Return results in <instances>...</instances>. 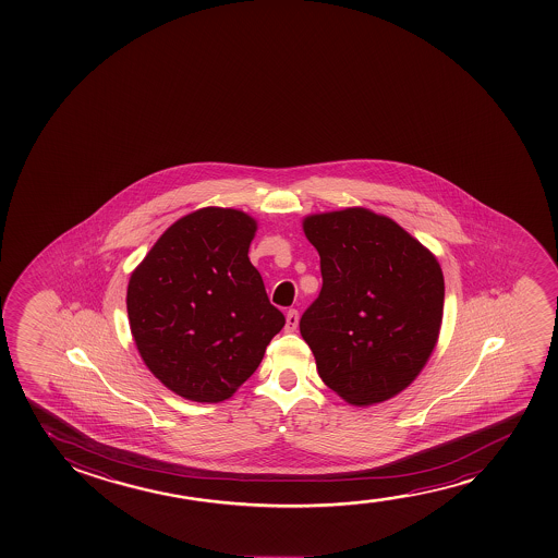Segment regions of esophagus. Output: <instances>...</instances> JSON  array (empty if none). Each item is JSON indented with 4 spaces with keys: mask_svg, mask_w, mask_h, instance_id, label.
<instances>
[{
    "mask_svg": "<svg viewBox=\"0 0 558 558\" xmlns=\"http://www.w3.org/2000/svg\"><path fill=\"white\" fill-rule=\"evenodd\" d=\"M299 326V313L295 308H290L286 314V331H295Z\"/></svg>",
    "mask_w": 558,
    "mask_h": 558,
    "instance_id": "esophagus-1",
    "label": "esophagus"
}]
</instances>
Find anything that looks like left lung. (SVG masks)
<instances>
[{"instance_id": "obj_1", "label": "left lung", "mask_w": 558, "mask_h": 558, "mask_svg": "<svg viewBox=\"0 0 558 558\" xmlns=\"http://www.w3.org/2000/svg\"><path fill=\"white\" fill-rule=\"evenodd\" d=\"M322 290L299 329L322 381L349 404L404 390L435 351L444 276L435 255L400 225L364 207L308 215Z\"/></svg>"}]
</instances>
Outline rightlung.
<instances>
[{
    "label": "right lung",
    "instance_id": "1",
    "mask_svg": "<svg viewBox=\"0 0 558 558\" xmlns=\"http://www.w3.org/2000/svg\"><path fill=\"white\" fill-rule=\"evenodd\" d=\"M255 230L244 211L204 207L173 222L131 275L128 316L141 359L179 397H232L286 324L247 257Z\"/></svg>",
    "mask_w": 558,
    "mask_h": 558
}]
</instances>
